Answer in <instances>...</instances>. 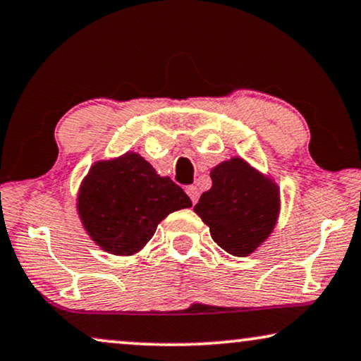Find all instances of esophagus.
Here are the masks:
<instances>
[{"instance_id":"esophagus-1","label":"esophagus","mask_w":361,"mask_h":361,"mask_svg":"<svg viewBox=\"0 0 361 361\" xmlns=\"http://www.w3.org/2000/svg\"><path fill=\"white\" fill-rule=\"evenodd\" d=\"M187 195L190 197L192 204H195V202L199 200V195H200V192H199V189H197V185H189V187H187Z\"/></svg>"}]
</instances>
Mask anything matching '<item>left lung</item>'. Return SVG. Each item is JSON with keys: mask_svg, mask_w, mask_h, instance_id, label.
Returning <instances> with one entry per match:
<instances>
[{"mask_svg": "<svg viewBox=\"0 0 361 361\" xmlns=\"http://www.w3.org/2000/svg\"><path fill=\"white\" fill-rule=\"evenodd\" d=\"M212 187L194 212L226 253L253 255L273 233L281 212V190L269 174L233 156L210 171Z\"/></svg>", "mask_w": 361, "mask_h": 361, "instance_id": "1", "label": "left lung"}]
</instances>
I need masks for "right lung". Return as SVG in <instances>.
Instances as JSON below:
<instances>
[{"mask_svg":"<svg viewBox=\"0 0 361 361\" xmlns=\"http://www.w3.org/2000/svg\"><path fill=\"white\" fill-rule=\"evenodd\" d=\"M189 207V195L135 151L97 161L77 192L87 235L116 256L140 253L167 215Z\"/></svg>","mask_w":361,"mask_h":361,"instance_id":"add662e5","label":"right lung"}]
</instances>
